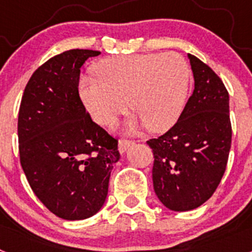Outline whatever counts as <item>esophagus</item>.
<instances>
[{
  "instance_id": "1",
  "label": "esophagus",
  "mask_w": 252,
  "mask_h": 252,
  "mask_svg": "<svg viewBox=\"0 0 252 252\" xmlns=\"http://www.w3.org/2000/svg\"><path fill=\"white\" fill-rule=\"evenodd\" d=\"M133 142L130 141V140H126V139H121L119 141V151L121 154H124L125 151L127 150L131 145H132Z\"/></svg>"
}]
</instances>
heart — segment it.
Returning <instances> with one entry per match:
<instances>
[{"label":"heart","mask_w":252,"mask_h":252,"mask_svg":"<svg viewBox=\"0 0 252 252\" xmlns=\"http://www.w3.org/2000/svg\"><path fill=\"white\" fill-rule=\"evenodd\" d=\"M82 78L79 94L98 124L110 125L130 108L151 132L174 126L188 99L190 70L180 55L148 53L113 57Z\"/></svg>","instance_id":"1"}]
</instances>
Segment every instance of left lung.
Instances as JSON below:
<instances>
[{
  "instance_id": "1",
  "label": "left lung",
  "mask_w": 252,
  "mask_h": 252,
  "mask_svg": "<svg viewBox=\"0 0 252 252\" xmlns=\"http://www.w3.org/2000/svg\"><path fill=\"white\" fill-rule=\"evenodd\" d=\"M194 91L177 124L148 145L154 190L166 208L190 211L212 197L226 170L232 128L230 98L221 78L188 54Z\"/></svg>"
}]
</instances>
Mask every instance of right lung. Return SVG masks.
I'll list each match as a JSON object with an SVG mask.
<instances>
[{
	"label": "right lung",
	"mask_w": 252,
	"mask_h": 252,
	"mask_svg": "<svg viewBox=\"0 0 252 252\" xmlns=\"http://www.w3.org/2000/svg\"><path fill=\"white\" fill-rule=\"evenodd\" d=\"M101 51L73 49L31 75L17 122L20 162L32 192L58 217L98 212L120 160L117 140L92 121L79 97L81 66Z\"/></svg>",
	"instance_id": "1"
}]
</instances>
